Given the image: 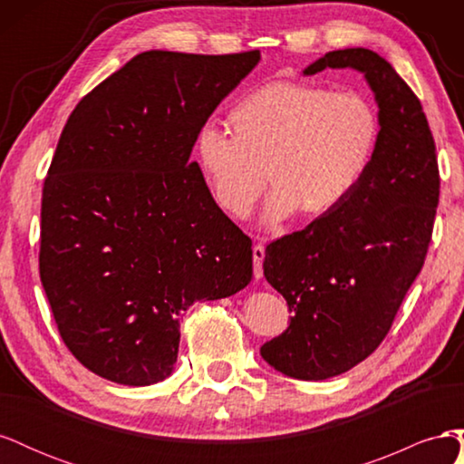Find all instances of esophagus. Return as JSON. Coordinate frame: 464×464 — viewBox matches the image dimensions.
I'll use <instances>...</instances> for the list:
<instances>
[{
    "label": "esophagus",
    "mask_w": 464,
    "mask_h": 464,
    "mask_svg": "<svg viewBox=\"0 0 464 464\" xmlns=\"http://www.w3.org/2000/svg\"><path fill=\"white\" fill-rule=\"evenodd\" d=\"M263 259H265V246L257 244L254 246V276L256 278L263 276Z\"/></svg>",
    "instance_id": "obj_1"
}]
</instances>
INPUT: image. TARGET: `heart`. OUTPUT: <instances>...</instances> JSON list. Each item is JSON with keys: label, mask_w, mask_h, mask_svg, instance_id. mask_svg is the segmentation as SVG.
Instances as JSON below:
<instances>
[{"label": "heart", "mask_w": 464, "mask_h": 464, "mask_svg": "<svg viewBox=\"0 0 464 464\" xmlns=\"http://www.w3.org/2000/svg\"><path fill=\"white\" fill-rule=\"evenodd\" d=\"M236 133L207 121L195 159L217 205L244 217L266 184L275 186L265 218L302 208L321 217L339 207L366 176L379 141L375 106L360 92H334L305 81H273L232 110Z\"/></svg>", "instance_id": "heart-1"}]
</instances>
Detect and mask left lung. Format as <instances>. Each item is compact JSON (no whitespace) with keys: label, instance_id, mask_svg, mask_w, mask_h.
Instances as JSON below:
<instances>
[{"label":"left lung","instance_id":"8db88e82","mask_svg":"<svg viewBox=\"0 0 464 464\" xmlns=\"http://www.w3.org/2000/svg\"><path fill=\"white\" fill-rule=\"evenodd\" d=\"M327 67L366 77L379 141L366 176L339 207L265 249L266 283L294 315L261 356L305 382L341 375L382 344L422 271L440 203L435 143L412 89L366 48L327 52L304 75Z\"/></svg>","mask_w":464,"mask_h":464}]
</instances>
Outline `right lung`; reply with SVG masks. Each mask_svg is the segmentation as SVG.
Listing matches in <instances>:
<instances>
[{"mask_svg":"<svg viewBox=\"0 0 464 464\" xmlns=\"http://www.w3.org/2000/svg\"><path fill=\"white\" fill-rule=\"evenodd\" d=\"M259 60V50L143 52L65 123L42 189L40 280L65 346L108 382H162L181 312L249 285L251 240L189 157Z\"/></svg>","mask_w":464,"mask_h":464,"instance_id":"right-lung-1","label":"right lung"}]
</instances>
